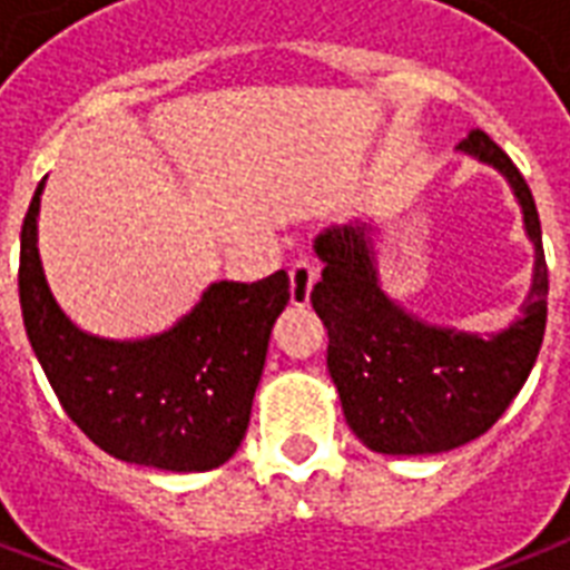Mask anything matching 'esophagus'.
I'll return each mask as SVG.
<instances>
[{
	"label": "esophagus",
	"mask_w": 570,
	"mask_h": 570,
	"mask_svg": "<svg viewBox=\"0 0 570 570\" xmlns=\"http://www.w3.org/2000/svg\"><path fill=\"white\" fill-rule=\"evenodd\" d=\"M291 303L297 308L308 306V297H312V285H315L317 273L315 267L306 262V258H299V262L291 264Z\"/></svg>",
	"instance_id": "esophagus-1"
}]
</instances>
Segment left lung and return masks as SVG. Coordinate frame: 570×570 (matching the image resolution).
Masks as SVG:
<instances>
[{
	"label": "left lung",
	"instance_id": "obj_1",
	"mask_svg": "<svg viewBox=\"0 0 570 570\" xmlns=\"http://www.w3.org/2000/svg\"><path fill=\"white\" fill-rule=\"evenodd\" d=\"M458 151L509 180L535 249L518 321L491 335L428 324L383 291L372 223L315 237L324 262L312 306L324 321L333 377L351 431L372 452L436 454L482 436L505 413L538 360L547 324V264L535 198L509 154L482 130Z\"/></svg>",
	"mask_w": 570,
	"mask_h": 570
}]
</instances>
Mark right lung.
Instances as JSON below:
<instances>
[{
  "instance_id": "1",
  "label": "right lung",
  "mask_w": 570,
  "mask_h": 570,
  "mask_svg": "<svg viewBox=\"0 0 570 570\" xmlns=\"http://www.w3.org/2000/svg\"><path fill=\"white\" fill-rule=\"evenodd\" d=\"M38 184L20 232L26 335L61 407L106 454L169 473L223 466L244 440L288 273L214 282L178 324L148 338L79 330L52 297L38 253Z\"/></svg>"
}]
</instances>
